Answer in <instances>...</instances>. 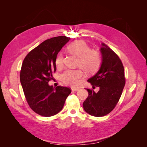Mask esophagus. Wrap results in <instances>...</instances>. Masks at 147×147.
Wrapping results in <instances>:
<instances>
[{"instance_id":"obj_1","label":"esophagus","mask_w":147,"mask_h":147,"mask_svg":"<svg viewBox=\"0 0 147 147\" xmlns=\"http://www.w3.org/2000/svg\"><path fill=\"white\" fill-rule=\"evenodd\" d=\"M79 90V88H72V91H77Z\"/></svg>"}]
</instances>
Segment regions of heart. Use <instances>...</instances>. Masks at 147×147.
<instances>
[{"instance_id":"obj_1","label":"heart","mask_w":147,"mask_h":147,"mask_svg":"<svg viewBox=\"0 0 147 147\" xmlns=\"http://www.w3.org/2000/svg\"><path fill=\"white\" fill-rule=\"evenodd\" d=\"M67 49L72 55L78 57V65L86 73L91 74L99 69L101 63V56L96 51L90 50L88 44L82 40H76L71 43ZM55 63L60 67L63 64V56L61 54L56 57ZM83 76L82 69L67 70L62 75V80L67 84L77 86L80 83V79Z\"/></svg>"}]
</instances>
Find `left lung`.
<instances>
[{
  "instance_id": "8db88e82",
  "label": "left lung",
  "mask_w": 147,
  "mask_h": 147,
  "mask_svg": "<svg viewBox=\"0 0 147 147\" xmlns=\"http://www.w3.org/2000/svg\"><path fill=\"white\" fill-rule=\"evenodd\" d=\"M102 62L98 71L88 82L92 88L99 87L95 92L89 89L84 101V111L94 117H103L112 112L121 96L124 85V70L119 57L105 43L100 48Z\"/></svg>"
}]
</instances>
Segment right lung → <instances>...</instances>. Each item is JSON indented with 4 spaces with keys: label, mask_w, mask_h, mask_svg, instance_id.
Returning <instances> with one entry per match:
<instances>
[{
    "label": "right lung",
    "mask_w": 147,
    "mask_h": 147,
    "mask_svg": "<svg viewBox=\"0 0 147 147\" xmlns=\"http://www.w3.org/2000/svg\"><path fill=\"white\" fill-rule=\"evenodd\" d=\"M59 36L46 40L30 51L24 58L20 72V82L30 107L43 117H51L63 109L70 89L50 86L55 72L58 53L70 40Z\"/></svg>",
    "instance_id": "add662e5"
}]
</instances>
